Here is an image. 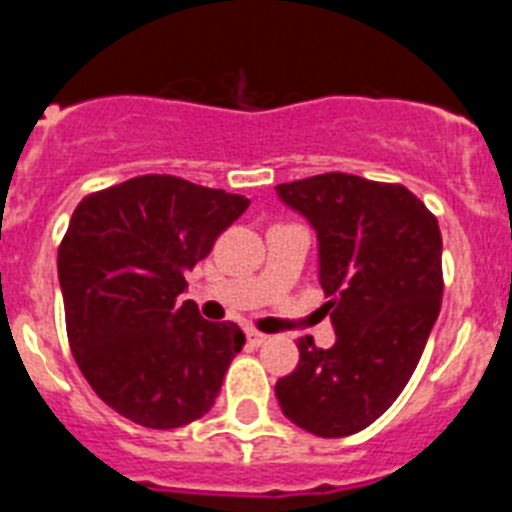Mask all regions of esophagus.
Returning <instances> with one entry per match:
<instances>
[{
  "instance_id": "1",
  "label": "esophagus",
  "mask_w": 512,
  "mask_h": 512,
  "mask_svg": "<svg viewBox=\"0 0 512 512\" xmlns=\"http://www.w3.org/2000/svg\"><path fill=\"white\" fill-rule=\"evenodd\" d=\"M246 338H248V343H251V346H264L266 343V333H259V330H246Z\"/></svg>"
}]
</instances>
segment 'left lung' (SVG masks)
<instances>
[{
  "label": "left lung",
  "mask_w": 512,
  "mask_h": 512,
  "mask_svg": "<svg viewBox=\"0 0 512 512\" xmlns=\"http://www.w3.org/2000/svg\"><path fill=\"white\" fill-rule=\"evenodd\" d=\"M277 194L318 235V279L336 328L330 348L300 338L277 400L315 436H351L390 408L418 366L441 310V230L402 184L330 171L279 184Z\"/></svg>",
  "instance_id": "obj_1"
}]
</instances>
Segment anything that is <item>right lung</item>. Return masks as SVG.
I'll use <instances>...</instances> for the list:
<instances>
[{"instance_id": "add662e5", "label": "right lung", "mask_w": 512, "mask_h": 512, "mask_svg": "<svg viewBox=\"0 0 512 512\" xmlns=\"http://www.w3.org/2000/svg\"><path fill=\"white\" fill-rule=\"evenodd\" d=\"M248 205L148 174L89 194L71 215L58 248L71 351L92 390L133 423L169 431L215 405L246 336L182 302L184 274Z\"/></svg>"}]
</instances>
